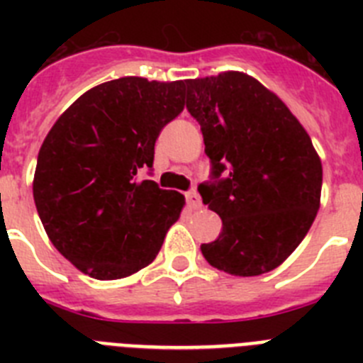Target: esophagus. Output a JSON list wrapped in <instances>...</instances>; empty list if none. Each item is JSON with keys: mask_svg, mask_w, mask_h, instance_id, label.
Listing matches in <instances>:
<instances>
[{"mask_svg": "<svg viewBox=\"0 0 363 363\" xmlns=\"http://www.w3.org/2000/svg\"><path fill=\"white\" fill-rule=\"evenodd\" d=\"M185 198H187V203L191 205L192 209H198V207H201V200H200V194H198L194 189L192 191H189L187 194H185Z\"/></svg>", "mask_w": 363, "mask_h": 363, "instance_id": "34e87169", "label": "esophagus"}]
</instances>
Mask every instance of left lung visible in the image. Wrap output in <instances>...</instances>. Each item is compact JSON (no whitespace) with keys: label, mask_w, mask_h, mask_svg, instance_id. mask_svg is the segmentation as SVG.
I'll return each mask as SVG.
<instances>
[{"label":"left lung","mask_w":363,"mask_h":363,"mask_svg":"<svg viewBox=\"0 0 363 363\" xmlns=\"http://www.w3.org/2000/svg\"><path fill=\"white\" fill-rule=\"evenodd\" d=\"M185 85L211 160L213 182L198 191L221 218L220 236L201 243V255L234 277L272 271L318 213L320 156L287 105L249 74L229 70Z\"/></svg>","instance_id":"1"}]
</instances>
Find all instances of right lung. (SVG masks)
I'll use <instances>...</instances> for the list:
<instances>
[{"label":"right lung","mask_w":363,"mask_h":363,"mask_svg":"<svg viewBox=\"0 0 363 363\" xmlns=\"http://www.w3.org/2000/svg\"><path fill=\"white\" fill-rule=\"evenodd\" d=\"M185 82L112 79L79 96L38 154L34 201L47 236L96 280L152 264L185 198L152 179L154 143L185 107Z\"/></svg>","instance_id":"add662e5"}]
</instances>
